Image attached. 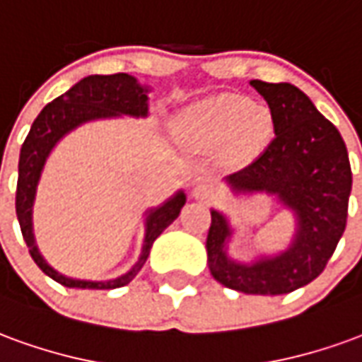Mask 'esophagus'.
Returning a JSON list of instances; mask_svg holds the SVG:
<instances>
[{
	"mask_svg": "<svg viewBox=\"0 0 362 362\" xmlns=\"http://www.w3.org/2000/svg\"><path fill=\"white\" fill-rule=\"evenodd\" d=\"M192 196L196 197V199H202V202H211V199L219 196V192H217V188L213 184L202 182V184H197L196 188L192 189Z\"/></svg>",
	"mask_w": 362,
	"mask_h": 362,
	"instance_id": "34e87169",
	"label": "esophagus"
}]
</instances>
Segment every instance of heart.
I'll return each instance as SVG.
<instances>
[{
    "label": "heart",
    "mask_w": 362,
    "mask_h": 362,
    "mask_svg": "<svg viewBox=\"0 0 362 362\" xmlns=\"http://www.w3.org/2000/svg\"><path fill=\"white\" fill-rule=\"evenodd\" d=\"M186 141L197 147L228 143L235 155H246L267 139L272 116L266 106L250 104L238 95H221L197 104L182 126Z\"/></svg>",
    "instance_id": "obj_1"
}]
</instances>
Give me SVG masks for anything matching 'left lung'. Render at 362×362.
<instances>
[{
	"instance_id": "1",
	"label": "left lung",
	"mask_w": 362,
	"mask_h": 362,
	"mask_svg": "<svg viewBox=\"0 0 362 362\" xmlns=\"http://www.w3.org/2000/svg\"><path fill=\"white\" fill-rule=\"evenodd\" d=\"M273 119V139L264 153L227 182L235 194L266 192L296 217V235L287 250L238 264L227 256L233 235L228 221L211 211L207 266L221 285L246 295H285L308 285L324 272L347 225L351 165L337 127L303 90L291 83L254 79Z\"/></svg>"
}]
</instances>
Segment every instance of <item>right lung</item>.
Wrapping results in <instances>:
<instances>
[{
  "label": "right lung",
  "instance_id": "1",
  "mask_svg": "<svg viewBox=\"0 0 362 362\" xmlns=\"http://www.w3.org/2000/svg\"><path fill=\"white\" fill-rule=\"evenodd\" d=\"M147 93H149L147 87H141L135 77L127 74L89 75L79 83H75L67 93L44 106L42 112L33 122L27 139L21 147L19 180H17V197H15L21 233L36 266L64 287L103 291V288H118L127 285L145 266L151 246L157 240V236L180 215V209L186 204V196L180 189L160 207L147 211L141 256L129 272L116 279L81 281L66 277L48 266V262L42 258V254L36 246L35 233H33V205H35L36 188H38V180L46 165V158L56 147V143L71 129L90 119L114 118L122 114L134 116V118H145L149 114Z\"/></svg>",
  "mask_w": 362,
  "mask_h": 362
}]
</instances>
